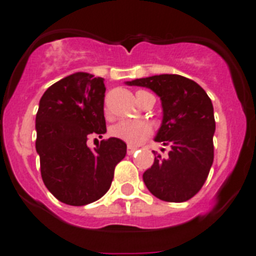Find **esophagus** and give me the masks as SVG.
I'll return each mask as SVG.
<instances>
[{
    "label": "esophagus",
    "instance_id": "1",
    "mask_svg": "<svg viewBox=\"0 0 256 256\" xmlns=\"http://www.w3.org/2000/svg\"><path fill=\"white\" fill-rule=\"evenodd\" d=\"M138 148H135V146H128V154L131 156V154H134L135 152H136Z\"/></svg>",
    "mask_w": 256,
    "mask_h": 256
}]
</instances>
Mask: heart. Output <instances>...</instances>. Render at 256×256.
<instances>
[{
  "mask_svg": "<svg viewBox=\"0 0 256 256\" xmlns=\"http://www.w3.org/2000/svg\"><path fill=\"white\" fill-rule=\"evenodd\" d=\"M146 94H150L144 90L136 91V99L140 102L142 96ZM106 117L110 118V114L108 110H106ZM153 130L150 124L143 121H120L110 128V134L112 136L117 138L120 140L125 142L126 144L131 146H140L146 138L152 135Z\"/></svg>",
  "mask_w": 256,
  "mask_h": 256,
  "instance_id": "obj_1",
  "label": "heart"
}]
</instances>
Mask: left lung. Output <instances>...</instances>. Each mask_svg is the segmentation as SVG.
I'll use <instances>...</instances> for the list:
<instances>
[{"label": "left lung", "mask_w": 256, "mask_h": 256, "mask_svg": "<svg viewBox=\"0 0 256 256\" xmlns=\"http://www.w3.org/2000/svg\"><path fill=\"white\" fill-rule=\"evenodd\" d=\"M128 85L150 88L161 98L164 120L156 142L171 148L166 158L156 156L143 174L146 188L162 201H188L205 184L214 161L211 99L198 84L179 74L152 76Z\"/></svg>", "instance_id": "left-lung-1"}]
</instances>
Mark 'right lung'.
Returning a JSON list of instances; mask_svg holds the SVG:
<instances>
[{"label":"right lung","mask_w":256,"mask_h":256,"mask_svg":"<svg viewBox=\"0 0 256 256\" xmlns=\"http://www.w3.org/2000/svg\"><path fill=\"white\" fill-rule=\"evenodd\" d=\"M103 78L74 73L55 82L42 95L36 116V150L41 176L54 197L70 206H84L110 188L114 168L126 156L117 138L103 139L96 148L90 136L106 132Z\"/></svg>","instance_id":"right-lung-1"}]
</instances>
